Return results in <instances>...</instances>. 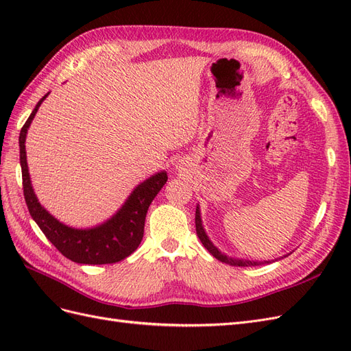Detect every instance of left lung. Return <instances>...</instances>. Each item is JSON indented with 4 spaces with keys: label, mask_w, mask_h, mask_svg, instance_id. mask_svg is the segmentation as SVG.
Instances as JSON below:
<instances>
[{
    "label": "left lung",
    "mask_w": 351,
    "mask_h": 351,
    "mask_svg": "<svg viewBox=\"0 0 351 351\" xmlns=\"http://www.w3.org/2000/svg\"><path fill=\"white\" fill-rule=\"evenodd\" d=\"M195 222H196L197 237H199V240L202 241V244H204V246L208 249V252L212 254V256L217 258V259L221 261V262L231 265V267H258V265H263V263H269V262L278 261V259H274V261H249V259H239V258L227 256L226 253H222L217 246H214V243H212L210 239L208 237L206 231H205V228H204V224H202V217H200V208H199V205L196 206V218H195ZM285 256H289V254H285ZM285 256H284V258H285Z\"/></svg>",
    "instance_id": "left-lung-1"
}]
</instances>
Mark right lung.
<instances>
[{
	"mask_svg": "<svg viewBox=\"0 0 351 351\" xmlns=\"http://www.w3.org/2000/svg\"><path fill=\"white\" fill-rule=\"evenodd\" d=\"M49 92L36 104L35 110L29 115L27 121L20 130V165H22L23 193L30 217L44 232L45 237L64 254L76 263L104 265L115 263L132 254L143 239L146 212L159 190L167 183V171H159L145 182L137 184L136 189L125 199L121 208L115 214L104 221L102 224L90 228H74L62 224L56 217L40 205L35 190L32 187L27 158H26V136L32 120L40 107V104L48 97Z\"/></svg>",
	"mask_w": 351,
	"mask_h": 351,
	"instance_id": "add662e5",
	"label": "right lung"
}]
</instances>
